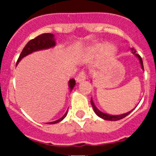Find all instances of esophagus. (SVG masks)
<instances>
[{"mask_svg": "<svg viewBox=\"0 0 156 156\" xmlns=\"http://www.w3.org/2000/svg\"><path fill=\"white\" fill-rule=\"evenodd\" d=\"M85 80H86V74H85L84 72H81L78 75V76L76 78V80L77 83L83 82Z\"/></svg>", "mask_w": 156, "mask_h": 156, "instance_id": "34e87169", "label": "esophagus"}]
</instances>
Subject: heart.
<instances>
[{
    "instance_id": "1",
    "label": "heart",
    "mask_w": 156,
    "mask_h": 156,
    "mask_svg": "<svg viewBox=\"0 0 156 156\" xmlns=\"http://www.w3.org/2000/svg\"><path fill=\"white\" fill-rule=\"evenodd\" d=\"M103 49H104L105 55L106 56H108V57H111V56L114 55L115 53V48L112 45L109 44H106L105 46L101 44H96L90 47L89 49H88V51L90 52V53H96V52L100 51Z\"/></svg>"
}]
</instances>
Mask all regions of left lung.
Returning <instances> with one entry per match:
<instances>
[{
	"label": "left lung",
	"instance_id": "8db88e82",
	"mask_svg": "<svg viewBox=\"0 0 156 156\" xmlns=\"http://www.w3.org/2000/svg\"><path fill=\"white\" fill-rule=\"evenodd\" d=\"M130 50H131L132 53L136 57L138 58L139 62H140V67H141V69H144V66H143V62H142V58H140V56L139 55H137V54H136V51L133 49V48H130ZM90 103H91V105L92 107H93V109L94 111L95 114L98 115V116H99L100 118H101V119H105V120H110V121H116V120H119V119H123L124 117H126V115H129L130 112H131L133 110H131V111L128 112H126V113H124V114H121V115H109V114H107V113H105V112H101L100 110L98 109V108L95 106L93 100H92L91 98V101H90Z\"/></svg>",
	"mask_w": 156,
	"mask_h": 156
}]
</instances>
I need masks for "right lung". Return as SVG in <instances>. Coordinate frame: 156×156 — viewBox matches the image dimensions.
<instances>
[{
    "label": "right lung",
    "instance_id": "right-lung-1",
    "mask_svg": "<svg viewBox=\"0 0 156 156\" xmlns=\"http://www.w3.org/2000/svg\"><path fill=\"white\" fill-rule=\"evenodd\" d=\"M56 45L55 39V35L52 34H41V35L38 36L34 39L31 40V41H29L27 44V45L24 47L23 51L21 52V55H19V59H18L16 65H18L19 63V62L21 61L22 59L23 58L26 56L29 55L30 54L34 53L35 51H42V50H47V49H49V48H54V47ZM76 81L74 79H71L69 81V87L70 89V91H72V90L73 89V87H75ZM68 112L66 111V112L65 113V115H63L62 118H60L58 120L54 121V122H48V124H55V123H57V122H60L62 119H64L65 117L67 115Z\"/></svg>",
    "mask_w": 156,
    "mask_h": 156
}]
</instances>
